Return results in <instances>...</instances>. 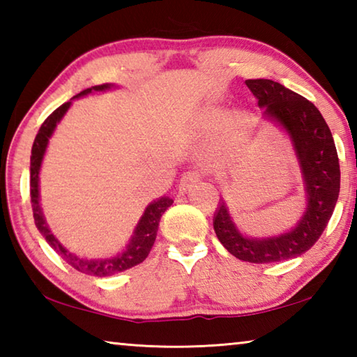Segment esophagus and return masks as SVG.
<instances>
[{
  "label": "esophagus",
  "instance_id": "34e87169",
  "mask_svg": "<svg viewBox=\"0 0 357 357\" xmlns=\"http://www.w3.org/2000/svg\"><path fill=\"white\" fill-rule=\"evenodd\" d=\"M200 181V173L198 172H187L181 176L179 181V193H187L193 185Z\"/></svg>",
  "mask_w": 357,
  "mask_h": 357
}]
</instances>
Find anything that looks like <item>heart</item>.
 I'll list each match as a JSON object with an SVG mask.
<instances>
[{"instance_id":"heart-1","label":"heart","mask_w":357,"mask_h":357,"mask_svg":"<svg viewBox=\"0 0 357 357\" xmlns=\"http://www.w3.org/2000/svg\"><path fill=\"white\" fill-rule=\"evenodd\" d=\"M241 118V114H236V121H239ZM217 121H219V113L217 112H208L206 114H204V119H203V123H204V126H208V128H211V126H214Z\"/></svg>"}]
</instances>
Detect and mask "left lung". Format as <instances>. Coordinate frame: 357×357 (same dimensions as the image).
<instances>
[{
    "mask_svg": "<svg viewBox=\"0 0 357 357\" xmlns=\"http://www.w3.org/2000/svg\"><path fill=\"white\" fill-rule=\"evenodd\" d=\"M264 116L274 119L291 137L304 176L307 208L291 231L253 239L241 234L225 200L214 214V231L223 247L249 263H275L302 255L317 243L334 213L340 192V165L334 138L318 108L283 84L257 78L245 80Z\"/></svg>",
    "mask_w": 357,
    "mask_h": 357,
    "instance_id": "1",
    "label": "left lung"
}]
</instances>
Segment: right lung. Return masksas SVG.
I'll use <instances>...</instances> for the list:
<instances>
[{
	"instance_id": "1",
	"label": "right lung",
	"mask_w": 357,
	"mask_h": 357,
	"mask_svg": "<svg viewBox=\"0 0 357 357\" xmlns=\"http://www.w3.org/2000/svg\"><path fill=\"white\" fill-rule=\"evenodd\" d=\"M113 84H98V86H91L84 89L80 94L74 96L72 99L80 98V96H86L93 91H105V89H110ZM70 99V100H72ZM70 100L66 102L61 107H58L55 112H53L50 116H48L44 123H42L38 135L34 138L33 149H31V167H29V173H31V181H29V193H31V206H33V215H34V223L38 229L40 231L42 236L53 250H55L59 257H61L66 263L70 264L72 268L80 271L83 274L88 275H96V277H107L113 275L116 273H123L126 269L134 268V266L140 264L144 261V258L149 255L151 249H153L154 241L157 236V228H159V222L162 214L172 206L173 200L168 197H162L159 200H155L149 204V206L144 209V214L142 215L140 222L134 231V236H132L129 245L126 247L124 252H121L119 255L107 259H84L70 253L61 243L53 236L50 229L47 227V222L44 219V214H42L40 204H39V172H40V164L42 159H44L48 138L52 137L53 130H55L56 124L61 121V118L69 110Z\"/></svg>"
}]
</instances>
